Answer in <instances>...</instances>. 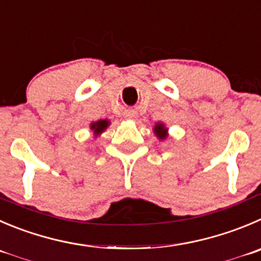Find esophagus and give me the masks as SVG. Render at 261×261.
Returning a JSON list of instances; mask_svg holds the SVG:
<instances>
[{
  "label": "esophagus",
  "mask_w": 261,
  "mask_h": 261,
  "mask_svg": "<svg viewBox=\"0 0 261 261\" xmlns=\"http://www.w3.org/2000/svg\"><path fill=\"white\" fill-rule=\"evenodd\" d=\"M136 116H137V115H136L135 111H129V113H126V119H129V120H133Z\"/></svg>",
  "instance_id": "obj_1"
}]
</instances>
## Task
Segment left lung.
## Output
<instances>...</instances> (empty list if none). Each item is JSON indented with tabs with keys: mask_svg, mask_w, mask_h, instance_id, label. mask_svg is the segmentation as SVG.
I'll list each match as a JSON object with an SVG mask.
<instances>
[{
	"mask_svg": "<svg viewBox=\"0 0 261 261\" xmlns=\"http://www.w3.org/2000/svg\"><path fill=\"white\" fill-rule=\"evenodd\" d=\"M153 133H155V136L158 137L159 141H164L168 136H169V133H168V128L165 126V124L160 123V121L153 125Z\"/></svg>",
	"mask_w": 261,
	"mask_h": 261,
	"instance_id": "obj_1",
	"label": "left lung"
}]
</instances>
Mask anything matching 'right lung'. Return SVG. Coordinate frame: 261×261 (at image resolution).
Listing matches in <instances>:
<instances>
[{
	"label": "right lung",
	"instance_id": "1",
	"mask_svg": "<svg viewBox=\"0 0 261 261\" xmlns=\"http://www.w3.org/2000/svg\"><path fill=\"white\" fill-rule=\"evenodd\" d=\"M109 125H110V120H109V119H100V120L97 121H92L89 128H91L93 136H95V137H98V136H101L105 132Z\"/></svg>",
	"mask_w": 261,
	"mask_h": 261
}]
</instances>
